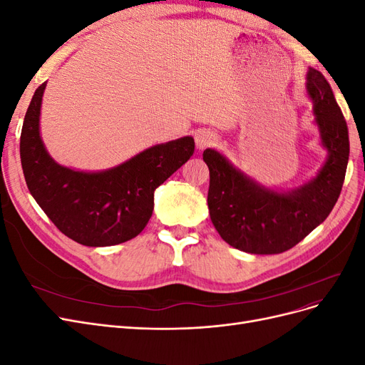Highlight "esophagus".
<instances>
[{"instance_id":"obj_1","label":"esophagus","mask_w":365,"mask_h":365,"mask_svg":"<svg viewBox=\"0 0 365 365\" xmlns=\"http://www.w3.org/2000/svg\"><path fill=\"white\" fill-rule=\"evenodd\" d=\"M216 143H217V137H216V134H213V132L201 130L200 134H196V148L200 150L210 148V146H215Z\"/></svg>"}]
</instances>
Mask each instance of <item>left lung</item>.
Listing matches in <instances>:
<instances>
[{"label": "left lung", "mask_w": 365, "mask_h": 365, "mask_svg": "<svg viewBox=\"0 0 365 365\" xmlns=\"http://www.w3.org/2000/svg\"><path fill=\"white\" fill-rule=\"evenodd\" d=\"M307 93L329 155L314 180L291 192H274L233 168L215 149L202 157L210 170L208 210L227 244L251 254H279L295 247L332 212L349 161V130L326 77L307 71Z\"/></svg>", "instance_id": "8db88e82"}]
</instances>
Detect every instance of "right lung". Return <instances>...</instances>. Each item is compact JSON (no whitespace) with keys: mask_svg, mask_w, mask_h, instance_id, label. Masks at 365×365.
I'll list each match as a JSON object with an SVG mask.
<instances>
[{"mask_svg":"<svg viewBox=\"0 0 365 365\" xmlns=\"http://www.w3.org/2000/svg\"><path fill=\"white\" fill-rule=\"evenodd\" d=\"M43 82L21 130V164L29 190L59 231L86 247H111L138 236L153 210V192L195 152L192 137L152 146L103 172H79L54 161L39 135Z\"/></svg>","mask_w":365,"mask_h":365,"instance_id":"add662e5","label":"right lung"}]
</instances>
